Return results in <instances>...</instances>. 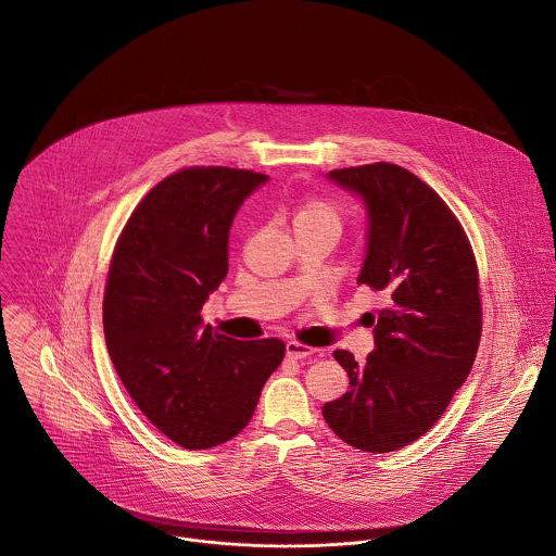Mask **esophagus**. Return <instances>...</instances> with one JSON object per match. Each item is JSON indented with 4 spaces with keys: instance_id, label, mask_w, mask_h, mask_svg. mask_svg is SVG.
<instances>
[{
    "instance_id": "esophagus-1",
    "label": "esophagus",
    "mask_w": 556,
    "mask_h": 556,
    "mask_svg": "<svg viewBox=\"0 0 556 556\" xmlns=\"http://www.w3.org/2000/svg\"><path fill=\"white\" fill-rule=\"evenodd\" d=\"M318 349L315 346H308V344H302V342H298V340H289L287 342V355L291 357V359H306V357H313V355H317Z\"/></svg>"
}]
</instances>
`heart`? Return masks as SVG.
I'll return each instance as SVG.
<instances>
[{
    "label": "heart",
    "mask_w": 556,
    "mask_h": 556,
    "mask_svg": "<svg viewBox=\"0 0 556 556\" xmlns=\"http://www.w3.org/2000/svg\"><path fill=\"white\" fill-rule=\"evenodd\" d=\"M306 225H333L340 229V216L336 207L323 199H304L295 212V229Z\"/></svg>",
    "instance_id": "heart-1"
}]
</instances>
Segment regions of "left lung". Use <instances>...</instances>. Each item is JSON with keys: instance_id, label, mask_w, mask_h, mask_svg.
<instances>
[{"instance_id": "1", "label": "left lung", "mask_w": 556, "mask_h": 556, "mask_svg": "<svg viewBox=\"0 0 556 556\" xmlns=\"http://www.w3.org/2000/svg\"><path fill=\"white\" fill-rule=\"evenodd\" d=\"M368 210L359 285L381 291L366 364L333 351L351 390L325 402L327 426L351 447L394 452L424 437L469 377L481 338L471 241L447 203L417 175L375 162L329 170Z\"/></svg>"}]
</instances>
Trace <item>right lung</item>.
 Returning <instances> with one entry per match:
<instances>
[{"label": "right lung", "instance_id": "1", "mask_svg": "<svg viewBox=\"0 0 556 556\" xmlns=\"http://www.w3.org/2000/svg\"><path fill=\"white\" fill-rule=\"evenodd\" d=\"M267 175L188 166L164 177L117 238L102 302L111 362L143 415L186 450L239 434L285 357L278 338L236 340L201 308L229 271V229Z\"/></svg>", "mask_w": 556, "mask_h": 556}]
</instances>
